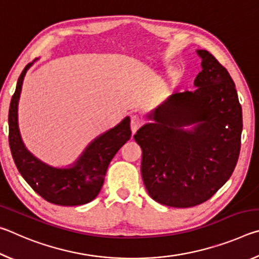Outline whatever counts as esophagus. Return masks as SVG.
<instances>
[{"label":"esophagus","mask_w":259,"mask_h":259,"mask_svg":"<svg viewBox=\"0 0 259 259\" xmlns=\"http://www.w3.org/2000/svg\"><path fill=\"white\" fill-rule=\"evenodd\" d=\"M140 125H142V120L137 116H131L130 128H131V131H133V134H136V131L140 128Z\"/></svg>","instance_id":"obj_1"}]
</instances>
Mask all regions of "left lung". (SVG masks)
I'll return each instance as SVG.
<instances>
[{
  "instance_id": "left-lung-1",
  "label": "left lung",
  "mask_w": 259,
  "mask_h": 259,
  "mask_svg": "<svg viewBox=\"0 0 259 259\" xmlns=\"http://www.w3.org/2000/svg\"><path fill=\"white\" fill-rule=\"evenodd\" d=\"M198 54L203 68L194 81L198 88L170 96L148 116L154 123L134 136L148 194L169 207L209 200L229 181L240 155L242 108L234 82L210 52ZM194 123L192 132L182 130Z\"/></svg>"
}]
</instances>
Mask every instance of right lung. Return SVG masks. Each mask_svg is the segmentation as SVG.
Returning a JSON list of instances; mask_svg holds the SVG:
<instances>
[{"instance_id": "1", "label": "right lung", "mask_w": 259, "mask_h": 259, "mask_svg": "<svg viewBox=\"0 0 259 259\" xmlns=\"http://www.w3.org/2000/svg\"><path fill=\"white\" fill-rule=\"evenodd\" d=\"M30 65H26L21 72L9 108V145L17 169L48 202L58 205L90 202L100 192L109 162L131 137L130 119L125 117L119 125L91 143L73 168L57 169L45 164L25 148L17 121L21 84Z\"/></svg>"}]
</instances>
